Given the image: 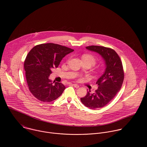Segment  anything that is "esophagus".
Listing matches in <instances>:
<instances>
[{"mask_svg":"<svg viewBox=\"0 0 147 147\" xmlns=\"http://www.w3.org/2000/svg\"><path fill=\"white\" fill-rule=\"evenodd\" d=\"M73 86H74V87H75L76 88H78L79 87V86L78 84H73Z\"/></svg>","mask_w":147,"mask_h":147,"instance_id":"obj_1","label":"esophagus"}]
</instances>
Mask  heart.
I'll list each match as a JSON object with an SVG mask.
<instances>
[{"instance_id": "1", "label": "heart", "mask_w": 147, "mask_h": 147, "mask_svg": "<svg viewBox=\"0 0 147 147\" xmlns=\"http://www.w3.org/2000/svg\"><path fill=\"white\" fill-rule=\"evenodd\" d=\"M82 59L83 61H89L90 62H91L92 65H94L96 63V60L95 58L91 55H85L82 57Z\"/></svg>"}]
</instances>
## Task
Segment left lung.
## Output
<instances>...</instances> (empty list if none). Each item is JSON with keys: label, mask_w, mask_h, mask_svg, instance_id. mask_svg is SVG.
<instances>
[{"label": "left lung", "mask_w": 147, "mask_h": 147, "mask_svg": "<svg viewBox=\"0 0 147 147\" xmlns=\"http://www.w3.org/2000/svg\"><path fill=\"white\" fill-rule=\"evenodd\" d=\"M86 49L98 53L105 63V71L96 82L98 89L92 94L88 91L85 96L80 98L86 107L96 109L107 105L121 89L124 79L123 66L119 57L113 49L98 46H88Z\"/></svg>", "instance_id": "left-lung-1"}]
</instances>
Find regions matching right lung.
<instances>
[{
    "mask_svg": "<svg viewBox=\"0 0 147 147\" xmlns=\"http://www.w3.org/2000/svg\"><path fill=\"white\" fill-rule=\"evenodd\" d=\"M74 50L59 45L48 43L37 45L26 56L24 62L28 89L37 99L49 102L59 98L65 87L52 82L49 77L65 56Z\"/></svg>",
    "mask_w": 147,
    "mask_h": 147,
    "instance_id": "obj_1",
    "label": "right lung"
}]
</instances>
